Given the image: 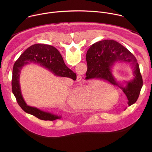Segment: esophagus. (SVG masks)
I'll return each mask as SVG.
<instances>
[{"instance_id": "34e87169", "label": "esophagus", "mask_w": 152, "mask_h": 152, "mask_svg": "<svg viewBox=\"0 0 152 152\" xmlns=\"http://www.w3.org/2000/svg\"><path fill=\"white\" fill-rule=\"evenodd\" d=\"M81 79H82V77L80 76H79L78 77H77V80L79 81V80H81Z\"/></svg>"}]
</instances>
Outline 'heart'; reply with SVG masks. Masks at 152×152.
<instances>
[{"label":"heart","mask_w":152,"mask_h":152,"mask_svg":"<svg viewBox=\"0 0 152 152\" xmlns=\"http://www.w3.org/2000/svg\"><path fill=\"white\" fill-rule=\"evenodd\" d=\"M113 91L110 88L101 87L94 81L77 88L72 96L71 104L78 108H91L97 104V99L110 98Z\"/></svg>","instance_id":"b5f03b06"}]
</instances>
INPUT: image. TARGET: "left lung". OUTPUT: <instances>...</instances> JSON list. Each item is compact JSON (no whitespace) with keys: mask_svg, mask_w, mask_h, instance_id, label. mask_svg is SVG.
<instances>
[{"mask_svg":"<svg viewBox=\"0 0 152 152\" xmlns=\"http://www.w3.org/2000/svg\"><path fill=\"white\" fill-rule=\"evenodd\" d=\"M86 60L87 72L90 73L91 77L104 79L117 85L126 94L129 106L137 102L142 86V79L135 57L126 48L113 39L100 41L88 50ZM118 61L129 62L132 65L134 77L131 81H125V86L117 82L111 73L112 66Z\"/></svg>","mask_w":152,"mask_h":152,"instance_id":"obj_1","label":"left lung"}]
</instances>
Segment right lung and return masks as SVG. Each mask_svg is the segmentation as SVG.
<instances>
[{
    "label": "right lung",
    "instance_id": "add662e5",
    "mask_svg": "<svg viewBox=\"0 0 152 152\" xmlns=\"http://www.w3.org/2000/svg\"><path fill=\"white\" fill-rule=\"evenodd\" d=\"M36 64L48 69L55 76L76 79V75L65 64L59 52L53 46L36 44L28 48L15 61L12 70V91L19 106L25 112L42 120L53 121L61 118V115L43 111L35 107L28 106L21 95L19 82L20 74L27 64Z\"/></svg>",
    "mask_w": 152,
    "mask_h": 152
}]
</instances>
